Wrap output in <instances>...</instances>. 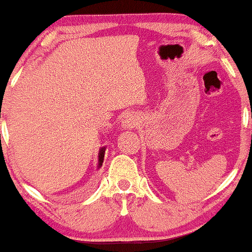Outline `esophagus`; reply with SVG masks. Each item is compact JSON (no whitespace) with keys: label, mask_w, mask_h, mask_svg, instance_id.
I'll use <instances>...</instances> for the list:
<instances>
[{"label":"esophagus","mask_w":252,"mask_h":252,"mask_svg":"<svg viewBox=\"0 0 252 252\" xmlns=\"http://www.w3.org/2000/svg\"><path fill=\"white\" fill-rule=\"evenodd\" d=\"M136 125V119L133 117H126L125 120L123 122V126H125V128H133Z\"/></svg>","instance_id":"obj_1"}]
</instances>
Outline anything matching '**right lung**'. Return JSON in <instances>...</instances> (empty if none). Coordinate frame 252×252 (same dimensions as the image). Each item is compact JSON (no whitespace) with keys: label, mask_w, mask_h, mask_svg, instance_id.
<instances>
[{"label":"right lung","mask_w":252,"mask_h":252,"mask_svg":"<svg viewBox=\"0 0 252 252\" xmlns=\"http://www.w3.org/2000/svg\"><path fill=\"white\" fill-rule=\"evenodd\" d=\"M104 153H105V147H103V148H100L99 150V154H98V168H100L103 164V161H104Z\"/></svg>","instance_id":"obj_1"}]
</instances>
